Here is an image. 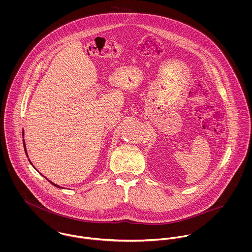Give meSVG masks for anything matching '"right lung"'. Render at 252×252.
Segmentation results:
<instances>
[{
    "mask_svg": "<svg viewBox=\"0 0 252 252\" xmlns=\"http://www.w3.org/2000/svg\"><path fill=\"white\" fill-rule=\"evenodd\" d=\"M23 134H24V133H23ZM23 145H24V149H25V153H26V155H27V157H28V154H27V150H26V146H25V142H24V140H23ZM29 161H30V159H29ZM30 163H31V162H30ZM31 165H33V164H32V163H31ZM42 177H44V176H42ZM44 178H45V177H44ZM45 179H46V178H45ZM46 180H47V179H46ZM48 180V181H49V182H50V183H51V184H52V185H54V186H56V187H57V188H62V187H61V186H59V185H57V184H55V183H53V182H52V181H50V180Z\"/></svg>",
    "mask_w": 252,
    "mask_h": 252,
    "instance_id": "1",
    "label": "right lung"
}]
</instances>
